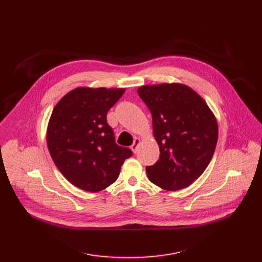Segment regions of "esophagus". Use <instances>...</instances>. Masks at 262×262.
<instances>
[{
	"label": "esophagus",
	"mask_w": 262,
	"mask_h": 262,
	"mask_svg": "<svg viewBox=\"0 0 262 262\" xmlns=\"http://www.w3.org/2000/svg\"><path fill=\"white\" fill-rule=\"evenodd\" d=\"M141 143V139L140 138H135V140H134V143L132 144V146H130V149L133 150L134 153H136L137 152V149H138V146H139V144Z\"/></svg>",
	"instance_id": "34e87169"
}]
</instances>
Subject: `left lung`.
Returning a JSON list of instances; mask_svg holds the SVG:
<instances>
[{"label": "left lung", "mask_w": 262, "mask_h": 262, "mask_svg": "<svg viewBox=\"0 0 262 262\" xmlns=\"http://www.w3.org/2000/svg\"><path fill=\"white\" fill-rule=\"evenodd\" d=\"M138 94L153 119L160 155L146 167L148 180L167 191L189 187L204 173L217 141L212 110L191 87L180 82L144 85Z\"/></svg>", "instance_id": "obj_1"}]
</instances>
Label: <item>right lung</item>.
I'll list each match as a JSON object with an SVG mask.
<instances>
[{"label":"right lung","instance_id":"obj_1","mask_svg":"<svg viewBox=\"0 0 262 262\" xmlns=\"http://www.w3.org/2000/svg\"><path fill=\"white\" fill-rule=\"evenodd\" d=\"M125 88L77 87L55 105L47 144L60 173L75 187L99 192L114 184L132 150L115 142L106 115Z\"/></svg>","mask_w":262,"mask_h":262}]
</instances>
